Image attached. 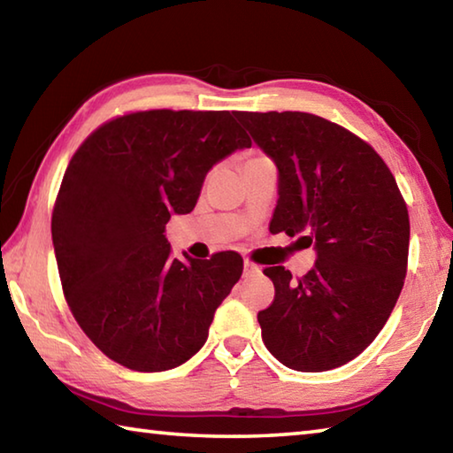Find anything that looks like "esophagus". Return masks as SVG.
Returning a JSON list of instances; mask_svg holds the SVG:
<instances>
[{"mask_svg": "<svg viewBox=\"0 0 453 453\" xmlns=\"http://www.w3.org/2000/svg\"><path fill=\"white\" fill-rule=\"evenodd\" d=\"M256 273H259V265L251 264L250 259H245V262H243V275H245V278H248V275H256Z\"/></svg>", "mask_w": 453, "mask_h": 453, "instance_id": "34e87169", "label": "esophagus"}]
</instances>
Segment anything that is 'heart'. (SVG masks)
<instances>
[{
	"label": "heart",
	"instance_id": "1",
	"mask_svg": "<svg viewBox=\"0 0 453 453\" xmlns=\"http://www.w3.org/2000/svg\"><path fill=\"white\" fill-rule=\"evenodd\" d=\"M256 159H262V157H256ZM251 162H254V159H251Z\"/></svg>",
	"mask_w": 453,
	"mask_h": 453
}]
</instances>
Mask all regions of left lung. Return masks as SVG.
I'll list each match as a JSON object with an SVG mask.
<instances>
[{
  "label": "left lung",
  "instance_id": "1",
  "mask_svg": "<svg viewBox=\"0 0 453 453\" xmlns=\"http://www.w3.org/2000/svg\"><path fill=\"white\" fill-rule=\"evenodd\" d=\"M278 167L272 234L300 235L316 264L300 280L265 267L275 297L257 313L270 354L296 372H327L375 340L400 297L410 218L392 172L348 129L303 111H235Z\"/></svg>",
  "mask_w": 453,
  "mask_h": 453
}]
</instances>
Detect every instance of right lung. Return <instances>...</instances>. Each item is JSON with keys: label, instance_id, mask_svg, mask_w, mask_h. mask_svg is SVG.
I'll return each mask as SVG.
<instances>
[{"label": "right lung", "instance_id": "obj_1", "mask_svg": "<svg viewBox=\"0 0 453 453\" xmlns=\"http://www.w3.org/2000/svg\"><path fill=\"white\" fill-rule=\"evenodd\" d=\"M250 145L229 111L151 110L107 121L75 151L51 240L75 321L113 362L165 372L208 340L243 259H175L164 232L196 208L211 167Z\"/></svg>", "mask_w": 453, "mask_h": 453}]
</instances>
